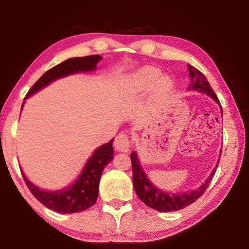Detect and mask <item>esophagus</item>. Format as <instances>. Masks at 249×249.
<instances>
[{
    "label": "esophagus",
    "mask_w": 249,
    "mask_h": 249,
    "mask_svg": "<svg viewBox=\"0 0 249 249\" xmlns=\"http://www.w3.org/2000/svg\"><path fill=\"white\" fill-rule=\"evenodd\" d=\"M130 146V141L127 135L125 133H120L115 137L114 141V147L117 151H122V153H126L128 151Z\"/></svg>",
    "instance_id": "34e87169"
}]
</instances>
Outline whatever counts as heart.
<instances>
[{"label":"heart","instance_id":"obj_1","mask_svg":"<svg viewBox=\"0 0 249 249\" xmlns=\"http://www.w3.org/2000/svg\"><path fill=\"white\" fill-rule=\"evenodd\" d=\"M160 78V73L158 71L154 69H144L138 72L134 77V82L136 86L142 90H147L153 88ZM171 87V83L169 80L167 79H161L158 82V88L159 89H166L168 90Z\"/></svg>","mask_w":249,"mask_h":249}]
</instances>
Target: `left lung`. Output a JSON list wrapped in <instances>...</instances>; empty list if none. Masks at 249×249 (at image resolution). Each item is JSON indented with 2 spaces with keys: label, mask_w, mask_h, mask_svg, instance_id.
Masks as SVG:
<instances>
[{
  "label": "left lung",
  "mask_w": 249,
  "mask_h": 249,
  "mask_svg": "<svg viewBox=\"0 0 249 249\" xmlns=\"http://www.w3.org/2000/svg\"><path fill=\"white\" fill-rule=\"evenodd\" d=\"M188 69L189 78H190V84H189L188 87V91H197L201 92V93H204L206 95H209L211 99H213L218 105H220V101H218L216 94L214 93L212 88H211L209 81L205 78V75L191 65H188ZM220 108L221 113L223 114L221 105ZM130 159H132L133 166V184L135 192H136L137 196L140 197L147 206H149V208L154 210H157L159 212L179 211L185 208V206L192 204L193 202H196L202 195H203L206 189H208L218 165V163H216V166L214 167L213 171L211 172L208 179H206L197 189L185 192L174 193L163 191L161 189L156 187V185L151 182L148 177H147L146 172L142 169V167L141 166L140 158H138L136 151H133V153L130 154ZM218 161H220V159L217 160V162Z\"/></svg>",
  "instance_id": "8db88e82"
}]
</instances>
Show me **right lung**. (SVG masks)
I'll use <instances>...</instances> for the list:
<instances>
[{"instance_id": "obj_1", "label": "right lung", "mask_w": 249, "mask_h": 249, "mask_svg": "<svg viewBox=\"0 0 249 249\" xmlns=\"http://www.w3.org/2000/svg\"><path fill=\"white\" fill-rule=\"evenodd\" d=\"M100 60H102V57L99 54L67 59L61 64L46 71L28 91L25 100L58 79L68 77L70 74L94 71ZM24 104L25 101L22 104V108ZM113 141L114 138H112L107 144L98 147L87 160L78 178L65 188L53 191L44 190L29 181L23 170H20L25 182L37 200L48 209L56 211L58 213H77L89 209L98 199L100 179L104 168L113 160V156H114L112 146Z\"/></svg>"}]
</instances>
